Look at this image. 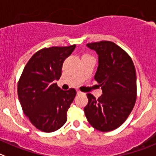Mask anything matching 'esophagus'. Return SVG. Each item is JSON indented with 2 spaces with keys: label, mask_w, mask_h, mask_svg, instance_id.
Returning a JSON list of instances; mask_svg holds the SVG:
<instances>
[{
  "label": "esophagus",
  "mask_w": 156,
  "mask_h": 156,
  "mask_svg": "<svg viewBox=\"0 0 156 156\" xmlns=\"http://www.w3.org/2000/svg\"><path fill=\"white\" fill-rule=\"evenodd\" d=\"M77 94H82V92H81V91H79V90H77Z\"/></svg>",
  "instance_id": "esophagus-1"
}]
</instances>
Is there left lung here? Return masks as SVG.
I'll use <instances>...</instances> for the list:
<instances>
[{"mask_svg": "<svg viewBox=\"0 0 156 156\" xmlns=\"http://www.w3.org/2000/svg\"><path fill=\"white\" fill-rule=\"evenodd\" d=\"M98 55V67L94 80L102 89L95 98L88 93L84 108L89 124L101 132L120 127L135 106L137 96L136 73L129 54L114 42L101 41L87 44Z\"/></svg>", "mask_w": 156, "mask_h": 156, "instance_id": "left-lung-1", "label": "left lung"}]
</instances>
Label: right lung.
Listing matches in <instances>:
<instances>
[{
    "label": "right lung",
    "instance_id": "right-lung-1",
    "mask_svg": "<svg viewBox=\"0 0 156 156\" xmlns=\"http://www.w3.org/2000/svg\"><path fill=\"white\" fill-rule=\"evenodd\" d=\"M76 45L44 48L32 55L17 84L23 112L38 130L52 132L67 122V112L76 91H63L55 83L62 76L65 60Z\"/></svg>",
    "mask_w": 156,
    "mask_h": 156
}]
</instances>
